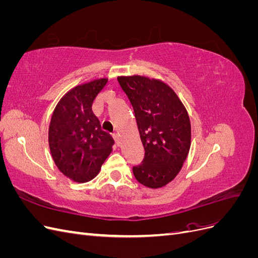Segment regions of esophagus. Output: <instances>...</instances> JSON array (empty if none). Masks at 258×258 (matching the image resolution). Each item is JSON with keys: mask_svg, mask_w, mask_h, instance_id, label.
Segmentation results:
<instances>
[{"mask_svg": "<svg viewBox=\"0 0 258 258\" xmlns=\"http://www.w3.org/2000/svg\"><path fill=\"white\" fill-rule=\"evenodd\" d=\"M113 138H114V140H115V143H116V145H117V146H119V144H120L119 135L117 134V132H114V134H113Z\"/></svg>", "mask_w": 258, "mask_h": 258, "instance_id": "34e87169", "label": "esophagus"}]
</instances>
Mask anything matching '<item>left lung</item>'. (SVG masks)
<instances>
[{
  "label": "left lung",
  "instance_id": "left-lung-1",
  "mask_svg": "<svg viewBox=\"0 0 258 258\" xmlns=\"http://www.w3.org/2000/svg\"><path fill=\"white\" fill-rule=\"evenodd\" d=\"M118 83L134 107L144 146V159L132 171L138 182L160 188L177 175L190 148L188 113L173 89L145 76H119Z\"/></svg>",
  "mask_w": 258,
  "mask_h": 258
}]
</instances>
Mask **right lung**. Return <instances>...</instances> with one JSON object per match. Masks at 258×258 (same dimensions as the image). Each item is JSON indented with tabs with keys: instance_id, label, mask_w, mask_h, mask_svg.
Here are the masks:
<instances>
[{
	"instance_id": "1",
	"label": "right lung",
	"mask_w": 258,
	"mask_h": 258,
	"mask_svg": "<svg viewBox=\"0 0 258 258\" xmlns=\"http://www.w3.org/2000/svg\"><path fill=\"white\" fill-rule=\"evenodd\" d=\"M107 79L82 84L60 99L51 115L48 143L57 168L77 183L89 182L112 152L114 140L101 129L91 106Z\"/></svg>"
}]
</instances>
